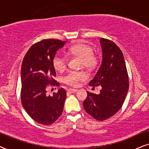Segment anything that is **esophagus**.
I'll list each match as a JSON object with an SVG mask.
<instances>
[{
	"instance_id": "34e87169",
	"label": "esophagus",
	"mask_w": 149,
	"mask_h": 149,
	"mask_svg": "<svg viewBox=\"0 0 149 149\" xmlns=\"http://www.w3.org/2000/svg\"><path fill=\"white\" fill-rule=\"evenodd\" d=\"M78 91L77 89H75V88H69L67 90V93H69V94H71V93H76Z\"/></svg>"
}]
</instances>
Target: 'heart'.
I'll list each match as a JSON object with an SVG mask.
<instances>
[{
    "instance_id": "1",
    "label": "heart",
    "mask_w": 149,
    "mask_h": 149,
    "mask_svg": "<svg viewBox=\"0 0 149 149\" xmlns=\"http://www.w3.org/2000/svg\"><path fill=\"white\" fill-rule=\"evenodd\" d=\"M67 53L81 58V65L86 68L93 69L97 63V57L93 54V48L90 45L83 43H78L69 47ZM53 66L58 71H63L66 69L67 60L64 55L58 53L53 58ZM87 79V75L84 71H71L64 77V82L70 86H76L80 82Z\"/></svg>"
}]
</instances>
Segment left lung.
Instances as JSON below:
<instances>
[{"mask_svg": "<svg viewBox=\"0 0 149 149\" xmlns=\"http://www.w3.org/2000/svg\"><path fill=\"white\" fill-rule=\"evenodd\" d=\"M102 61L89 86L102 87L100 94L87 91L83 106L95 119L104 120L121 108L129 90V78L123 54L113 41L101 38ZM94 88V87H93Z\"/></svg>", "mask_w": 149, "mask_h": 149, "instance_id": "8db88e82", "label": "left lung"}]
</instances>
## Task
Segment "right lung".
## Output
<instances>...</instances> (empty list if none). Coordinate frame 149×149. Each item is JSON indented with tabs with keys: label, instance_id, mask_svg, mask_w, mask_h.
<instances>
[{
	"label": "right lung",
	"instance_id": "1",
	"mask_svg": "<svg viewBox=\"0 0 149 149\" xmlns=\"http://www.w3.org/2000/svg\"><path fill=\"white\" fill-rule=\"evenodd\" d=\"M67 41L44 39L30 47L24 57L21 67V101L23 108L33 120L49 125L62 114L66 91L58 89L52 95H47L48 84L59 86L54 80L56 71L53 58L56 51Z\"/></svg>",
	"mask_w": 149,
	"mask_h": 149
}]
</instances>
